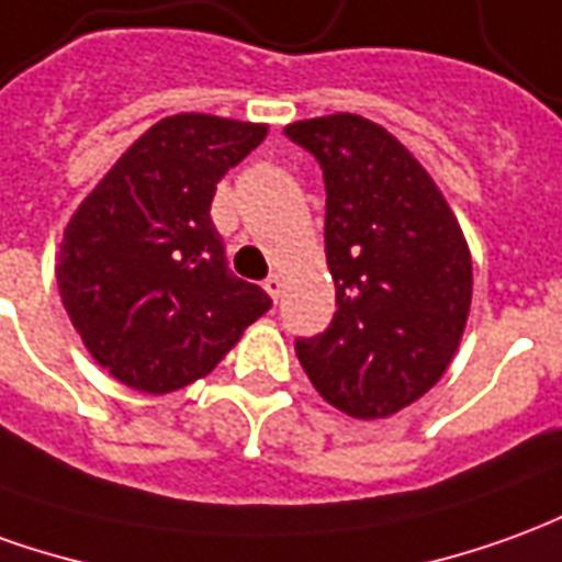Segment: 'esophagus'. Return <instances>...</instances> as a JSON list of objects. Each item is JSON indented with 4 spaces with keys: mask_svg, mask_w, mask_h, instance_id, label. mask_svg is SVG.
I'll return each mask as SVG.
<instances>
[{
    "mask_svg": "<svg viewBox=\"0 0 562 562\" xmlns=\"http://www.w3.org/2000/svg\"><path fill=\"white\" fill-rule=\"evenodd\" d=\"M265 289H268V294L273 297V301H280V292H282V280L277 277V273H270L268 280H265Z\"/></svg>",
    "mask_w": 562,
    "mask_h": 562,
    "instance_id": "1",
    "label": "esophagus"
}]
</instances>
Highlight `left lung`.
<instances>
[{
    "mask_svg": "<svg viewBox=\"0 0 562 562\" xmlns=\"http://www.w3.org/2000/svg\"><path fill=\"white\" fill-rule=\"evenodd\" d=\"M285 136L319 160L335 319L294 352L322 398L356 419L429 392L472 307V258L429 172L359 115L297 121Z\"/></svg>",
    "mask_w": 562,
    "mask_h": 562,
    "instance_id": "1",
    "label": "left lung"
}]
</instances>
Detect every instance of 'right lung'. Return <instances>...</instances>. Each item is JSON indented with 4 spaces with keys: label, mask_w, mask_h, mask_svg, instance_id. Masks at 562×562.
<instances>
[{
    "label": "right lung",
    "mask_w": 562,
    "mask_h": 562,
    "mask_svg": "<svg viewBox=\"0 0 562 562\" xmlns=\"http://www.w3.org/2000/svg\"><path fill=\"white\" fill-rule=\"evenodd\" d=\"M268 127L172 115L145 131L78 206L63 234V307L105 371L164 395L206 376L270 310L234 277L210 218L215 186Z\"/></svg>",
    "instance_id": "right-lung-1"
}]
</instances>
